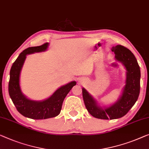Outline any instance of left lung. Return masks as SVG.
I'll return each instance as SVG.
<instances>
[{"label":"left lung","instance_id":"8db88e82","mask_svg":"<svg viewBox=\"0 0 149 149\" xmlns=\"http://www.w3.org/2000/svg\"><path fill=\"white\" fill-rule=\"evenodd\" d=\"M112 51L114 52L115 58L122 62L127 70L126 84L120 99L110 107L102 109L96 105L85 89H82L86 109L92 116L100 119L112 120L124 116L134 106L140 94L141 70L134 54L128 49L120 45L113 47Z\"/></svg>","mask_w":149,"mask_h":149}]
</instances>
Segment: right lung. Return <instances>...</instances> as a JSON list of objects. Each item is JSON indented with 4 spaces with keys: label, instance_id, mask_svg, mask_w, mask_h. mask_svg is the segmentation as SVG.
I'll list each match as a JSON object with an SVG mask.
<instances>
[{
    "label": "right lung",
    "instance_id": "obj_1",
    "mask_svg": "<svg viewBox=\"0 0 149 149\" xmlns=\"http://www.w3.org/2000/svg\"><path fill=\"white\" fill-rule=\"evenodd\" d=\"M48 43L37 47H29L21 53L13 63L10 71V79L8 82V93L13 104L20 114L32 119H47L55 117L61 112L62 104L69 92L76 84L72 81L55 91L48 99L41 102L32 101L26 98L22 94L19 85V76L26 55L35 52L45 51Z\"/></svg>",
    "mask_w": 149,
    "mask_h": 149
}]
</instances>
